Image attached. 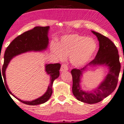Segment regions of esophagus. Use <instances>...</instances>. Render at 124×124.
Here are the masks:
<instances>
[{
  "mask_svg": "<svg viewBox=\"0 0 124 124\" xmlns=\"http://www.w3.org/2000/svg\"><path fill=\"white\" fill-rule=\"evenodd\" d=\"M68 70V67L67 65H66L65 64H63L62 65V67H61L60 68V71L61 72H65V71H67Z\"/></svg>",
  "mask_w": 124,
  "mask_h": 124,
  "instance_id": "34e87169",
  "label": "esophagus"
}]
</instances>
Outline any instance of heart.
I'll list each match as a JSON object with an SVG mask.
<instances>
[{
  "instance_id": "obj_1",
  "label": "heart",
  "mask_w": 124,
  "mask_h": 124,
  "mask_svg": "<svg viewBox=\"0 0 124 124\" xmlns=\"http://www.w3.org/2000/svg\"><path fill=\"white\" fill-rule=\"evenodd\" d=\"M97 48V43L93 39L72 34L64 36L52 51L60 60L70 56V60L75 67H82L91 60Z\"/></svg>"
}]
</instances>
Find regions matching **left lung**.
<instances>
[{"mask_svg": "<svg viewBox=\"0 0 124 124\" xmlns=\"http://www.w3.org/2000/svg\"><path fill=\"white\" fill-rule=\"evenodd\" d=\"M99 41V49L95 58L83 68L73 69L71 74L73 80L72 92L78 101L89 104H96L110 95L117 86L121 64L119 60L118 50L109 39L100 33L92 31ZM102 65L107 66V75L99 87L90 91H84L79 84L83 72L88 66Z\"/></svg>", "mask_w": 124, "mask_h": 124, "instance_id": "8db88e82", "label": "left lung"}]
</instances>
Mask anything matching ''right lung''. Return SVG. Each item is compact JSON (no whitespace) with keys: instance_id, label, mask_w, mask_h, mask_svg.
I'll use <instances>...</instances> for the list:
<instances>
[{"instance_id":"right-lung-1","label":"right lung","mask_w":124,"mask_h":124,"mask_svg":"<svg viewBox=\"0 0 124 124\" xmlns=\"http://www.w3.org/2000/svg\"><path fill=\"white\" fill-rule=\"evenodd\" d=\"M49 27H35L32 30L25 32L19 35L10 43L8 46L4 53V64L2 70H0V79L4 78V85L7 91L16 99L23 103L30 105H36L43 104L47 101L51 97L52 93V85L54 80L59 78L60 75L61 65L59 63L48 64L45 65V70L50 76L51 82L48 86L46 92L41 97L32 101H23L14 95L9 91L7 84L6 78V70L11 59L19 54L34 51L40 52L46 49L49 43L48 34Z\"/></svg>"}]
</instances>
